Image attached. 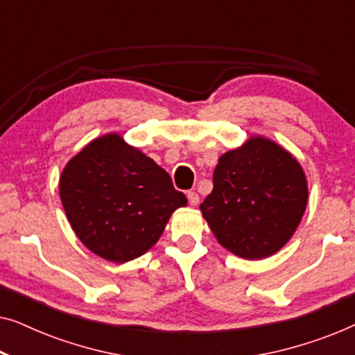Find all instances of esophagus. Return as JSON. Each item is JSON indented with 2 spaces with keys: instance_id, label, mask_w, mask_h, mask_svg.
Wrapping results in <instances>:
<instances>
[{
  "instance_id": "1",
  "label": "esophagus",
  "mask_w": 355,
  "mask_h": 355,
  "mask_svg": "<svg viewBox=\"0 0 355 355\" xmlns=\"http://www.w3.org/2000/svg\"><path fill=\"white\" fill-rule=\"evenodd\" d=\"M187 198H189V203H191L192 207L198 205V200H200V198H198V193L193 192V191H189L187 192Z\"/></svg>"
}]
</instances>
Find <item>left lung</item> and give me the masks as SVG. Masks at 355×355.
I'll return each instance as SVG.
<instances>
[{
    "label": "left lung",
    "mask_w": 355,
    "mask_h": 355,
    "mask_svg": "<svg viewBox=\"0 0 355 355\" xmlns=\"http://www.w3.org/2000/svg\"><path fill=\"white\" fill-rule=\"evenodd\" d=\"M307 202V176L297 158L275 140L254 134L218 159L213 191L200 210L226 250L261 260L288 244Z\"/></svg>",
    "instance_id": "1"
}]
</instances>
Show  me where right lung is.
Returning a JSON list of instances; mask_svg holds the SVG:
<instances>
[{
    "label": "right lung",
    "instance_id": "right-lung-1",
    "mask_svg": "<svg viewBox=\"0 0 355 355\" xmlns=\"http://www.w3.org/2000/svg\"><path fill=\"white\" fill-rule=\"evenodd\" d=\"M60 197L82 244L113 263L147 254L187 205L169 174L118 132L90 140L66 163Z\"/></svg>",
    "mask_w": 355,
    "mask_h": 355
}]
</instances>
